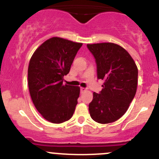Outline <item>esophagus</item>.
<instances>
[{"label": "esophagus", "mask_w": 159, "mask_h": 159, "mask_svg": "<svg viewBox=\"0 0 159 159\" xmlns=\"http://www.w3.org/2000/svg\"><path fill=\"white\" fill-rule=\"evenodd\" d=\"M80 90H81V92L82 93V92H84V91H86V89H84V88H81Z\"/></svg>", "instance_id": "obj_1"}]
</instances>
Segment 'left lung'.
<instances>
[{
	"label": "left lung",
	"instance_id": "obj_1",
	"mask_svg": "<svg viewBox=\"0 0 159 159\" xmlns=\"http://www.w3.org/2000/svg\"><path fill=\"white\" fill-rule=\"evenodd\" d=\"M97 65V78L104 81L102 91L93 93L89 104L91 118L108 124L119 119L135 95L138 68L131 55L113 43L87 44Z\"/></svg>",
	"mask_w": 159,
	"mask_h": 159
}]
</instances>
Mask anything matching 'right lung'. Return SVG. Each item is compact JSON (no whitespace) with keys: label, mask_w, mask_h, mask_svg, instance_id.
I'll use <instances>...</instances> for the list:
<instances>
[{"label":"right lung","mask_w":159,"mask_h":159,"mask_svg":"<svg viewBox=\"0 0 159 159\" xmlns=\"http://www.w3.org/2000/svg\"><path fill=\"white\" fill-rule=\"evenodd\" d=\"M82 46L61 38L44 41L32 55L28 70V88L36 109L50 122L60 124L75 112L80 88L63 84L64 76Z\"/></svg>","instance_id":"right-lung-1"}]
</instances>
